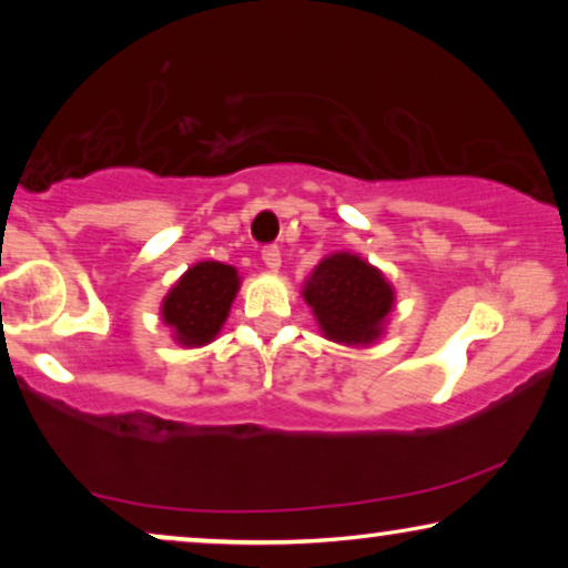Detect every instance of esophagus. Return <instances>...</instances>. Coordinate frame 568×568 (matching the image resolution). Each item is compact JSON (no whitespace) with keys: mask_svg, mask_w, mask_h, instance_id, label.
<instances>
[{"mask_svg":"<svg viewBox=\"0 0 568 568\" xmlns=\"http://www.w3.org/2000/svg\"><path fill=\"white\" fill-rule=\"evenodd\" d=\"M261 255H263V263H266L271 271H278V266H282V251H278V245H266Z\"/></svg>","mask_w":568,"mask_h":568,"instance_id":"esophagus-1","label":"esophagus"}]
</instances>
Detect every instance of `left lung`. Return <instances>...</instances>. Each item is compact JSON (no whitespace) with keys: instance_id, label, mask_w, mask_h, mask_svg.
I'll return each mask as SVG.
<instances>
[{"instance_id":"left-lung-1","label":"left lung","mask_w":568,"mask_h":568,"mask_svg":"<svg viewBox=\"0 0 568 568\" xmlns=\"http://www.w3.org/2000/svg\"><path fill=\"white\" fill-rule=\"evenodd\" d=\"M302 294L325 336L338 344H372L393 307V290L385 276L352 253L321 261Z\"/></svg>"}]
</instances>
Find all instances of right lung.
<instances>
[{
	"mask_svg": "<svg viewBox=\"0 0 568 568\" xmlns=\"http://www.w3.org/2000/svg\"><path fill=\"white\" fill-rule=\"evenodd\" d=\"M237 286L240 278L232 266L216 261L196 263L162 302V321L183 346L209 344L227 321Z\"/></svg>",
	"mask_w": 568,
	"mask_h": 568,
	"instance_id": "right-lung-1",
	"label": "right lung"
}]
</instances>
